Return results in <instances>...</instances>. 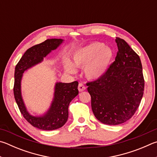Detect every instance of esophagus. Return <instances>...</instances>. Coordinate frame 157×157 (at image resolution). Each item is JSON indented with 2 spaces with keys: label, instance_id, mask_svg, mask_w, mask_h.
<instances>
[{
  "label": "esophagus",
  "instance_id": "obj_1",
  "mask_svg": "<svg viewBox=\"0 0 157 157\" xmlns=\"http://www.w3.org/2000/svg\"><path fill=\"white\" fill-rule=\"evenodd\" d=\"M85 89H86V86H84V84H82V83H79V85H78V90H79V91H80V92H82V91H84Z\"/></svg>",
  "mask_w": 157,
  "mask_h": 157
}]
</instances>
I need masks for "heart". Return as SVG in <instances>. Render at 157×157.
Here are the masks:
<instances>
[{
  "label": "heart",
  "mask_w": 157,
  "mask_h": 157,
  "mask_svg": "<svg viewBox=\"0 0 157 157\" xmlns=\"http://www.w3.org/2000/svg\"><path fill=\"white\" fill-rule=\"evenodd\" d=\"M113 58V51L100 42H92L77 49L73 53L72 63L68 59L64 61V69L69 73H74L76 67H84V72L88 79L101 78L109 67Z\"/></svg>",
  "instance_id": "heart-1"
}]
</instances>
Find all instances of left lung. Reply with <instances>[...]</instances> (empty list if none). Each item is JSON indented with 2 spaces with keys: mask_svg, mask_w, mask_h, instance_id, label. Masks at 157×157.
Wrapping results in <instances>:
<instances>
[{
  "mask_svg": "<svg viewBox=\"0 0 157 157\" xmlns=\"http://www.w3.org/2000/svg\"><path fill=\"white\" fill-rule=\"evenodd\" d=\"M115 41V60L101 78L86 84L94 115L107 125L123 124L132 117L141 103L145 85L139 56L124 40L116 38Z\"/></svg>",
  "mask_w": 157,
  "mask_h": 157,
  "instance_id": "left-lung-1",
  "label": "left lung"
}]
</instances>
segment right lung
I'll use <instances>...</instances> for the list:
<instances>
[{"label": "right lung", "mask_w": 157, "mask_h": 157, "mask_svg": "<svg viewBox=\"0 0 157 157\" xmlns=\"http://www.w3.org/2000/svg\"><path fill=\"white\" fill-rule=\"evenodd\" d=\"M63 40L48 39L40 44L28 49L16 64L14 73V98L24 118L35 128L44 130H53L66 124L69 117L68 108L72 99L78 95V82L71 83H56L54 99L46 114L40 117L31 116L27 112L22 101L21 82L22 73L29 68L42 61L51 51L56 49Z\"/></svg>", "instance_id": "add662e5"}]
</instances>
